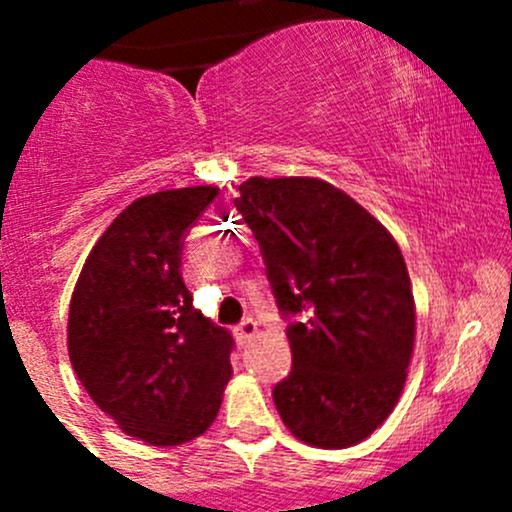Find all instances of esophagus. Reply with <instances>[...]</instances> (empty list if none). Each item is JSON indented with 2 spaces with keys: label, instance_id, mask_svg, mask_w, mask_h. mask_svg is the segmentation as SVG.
<instances>
[{
  "label": "esophagus",
  "instance_id": "esophagus-1",
  "mask_svg": "<svg viewBox=\"0 0 512 512\" xmlns=\"http://www.w3.org/2000/svg\"><path fill=\"white\" fill-rule=\"evenodd\" d=\"M233 332H236L238 344L245 346L248 342H252V339H255V334H257V322L252 320V317H248V320L240 322V325H238Z\"/></svg>",
  "mask_w": 512,
  "mask_h": 512
}]
</instances>
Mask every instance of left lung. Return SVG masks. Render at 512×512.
Here are the masks:
<instances>
[{
	"label": "left lung",
	"instance_id": "8db88e82",
	"mask_svg": "<svg viewBox=\"0 0 512 512\" xmlns=\"http://www.w3.org/2000/svg\"><path fill=\"white\" fill-rule=\"evenodd\" d=\"M236 207L262 248L293 368L274 387L281 421L313 448L366 440L397 407L416 305L392 233L320 178H248Z\"/></svg>",
	"mask_w": 512,
	"mask_h": 512
}]
</instances>
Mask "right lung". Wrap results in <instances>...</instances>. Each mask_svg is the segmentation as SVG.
Instances as JSON below:
<instances>
[{
	"instance_id": "right-lung-1",
	"label": "right lung",
	"mask_w": 512,
	"mask_h": 512,
	"mask_svg": "<svg viewBox=\"0 0 512 512\" xmlns=\"http://www.w3.org/2000/svg\"><path fill=\"white\" fill-rule=\"evenodd\" d=\"M216 195L197 185L134 199L88 252L69 303L76 378L122 433L156 448L202 436L233 375L231 334L195 310L180 274L182 236Z\"/></svg>"
}]
</instances>
